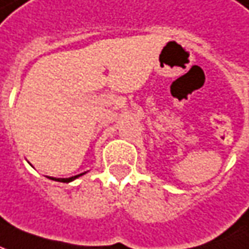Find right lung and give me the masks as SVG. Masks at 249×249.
Here are the masks:
<instances>
[{"instance_id": "obj_1", "label": "right lung", "mask_w": 249, "mask_h": 249, "mask_svg": "<svg viewBox=\"0 0 249 249\" xmlns=\"http://www.w3.org/2000/svg\"><path fill=\"white\" fill-rule=\"evenodd\" d=\"M81 175H84V173H80V175H77V176H73V178H69V179H54V178H51L52 180H59V182H63V183H69L71 182V180H74L76 178H79Z\"/></svg>"}]
</instances>
